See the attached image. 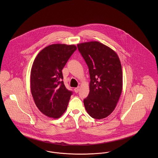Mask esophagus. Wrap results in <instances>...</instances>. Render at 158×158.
<instances>
[{
	"label": "esophagus",
	"instance_id": "esophagus-1",
	"mask_svg": "<svg viewBox=\"0 0 158 158\" xmlns=\"http://www.w3.org/2000/svg\"><path fill=\"white\" fill-rule=\"evenodd\" d=\"M79 89H80V87H77V88H75L74 89V90H75V93H78V91H79Z\"/></svg>",
	"mask_w": 158,
	"mask_h": 158
}]
</instances>
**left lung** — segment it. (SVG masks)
<instances>
[{
    "label": "left lung",
    "mask_w": 158,
    "mask_h": 158,
    "mask_svg": "<svg viewBox=\"0 0 158 158\" xmlns=\"http://www.w3.org/2000/svg\"><path fill=\"white\" fill-rule=\"evenodd\" d=\"M90 75L89 93L84 100L87 113L95 119L106 118L113 113L123 86L122 65L117 53L98 41L78 44Z\"/></svg>",
    "instance_id": "1"
}]
</instances>
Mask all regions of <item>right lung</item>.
<instances>
[{
  "instance_id": "obj_1",
  "label": "right lung",
  "mask_w": 158,
  "mask_h": 158,
  "mask_svg": "<svg viewBox=\"0 0 158 158\" xmlns=\"http://www.w3.org/2000/svg\"><path fill=\"white\" fill-rule=\"evenodd\" d=\"M75 45L53 44L35 58L30 72V89L39 110L48 117L60 118L67 110L72 92L62 80V69L76 50Z\"/></svg>"
}]
</instances>
